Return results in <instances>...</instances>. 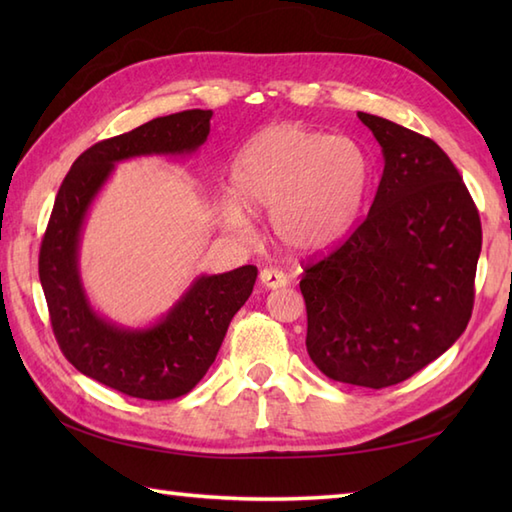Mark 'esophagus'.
Wrapping results in <instances>:
<instances>
[{
	"label": "esophagus",
	"instance_id": "34e87169",
	"mask_svg": "<svg viewBox=\"0 0 512 512\" xmlns=\"http://www.w3.org/2000/svg\"><path fill=\"white\" fill-rule=\"evenodd\" d=\"M259 284L268 290H277V288H286L290 284V279L286 273H281L277 268H264L259 273Z\"/></svg>",
	"mask_w": 512,
	"mask_h": 512
}]
</instances>
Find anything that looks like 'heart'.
Instances as JSON below:
<instances>
[{
    "instance_id": "obj_1",
    "label": "heart",
    "mask_w": 512,
    "mask_h": 512,
    "mask_svg": "<svg viewBox=\"0 0 512 512\" xmlns=\"http://www.w3.org/2000/svg\"><path fill=\"white\" fill-rule=\"evenodd\" d=\"M369 182L372 158L356 138L268 125L235 154L220 220L231 233L248 235L250 215L268 213L270 233L288 253H325L352 233Z\"/></svg>"
}]
</instances>
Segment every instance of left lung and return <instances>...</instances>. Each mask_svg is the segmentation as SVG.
<instances>
[{
    "mask_svg": "<svg viewBox=\"0 0 512 512\" xmlns=\"http://www.w3.org/2000/svg\"><path fill=\"white\" fill-rule=\"evenodd\" d=\"M385 169L363 224L306 266V347L339 383H402L460 339L471 319L482 224L449 156L411 129L358 112Z\"/></svg>",
    "mask_w": 512,
    "mask_h": 512,
    "instance_id": "obj_1",
    "label": "left lung"
}]
</instances>
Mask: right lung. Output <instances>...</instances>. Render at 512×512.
Listing matches in <instances>:
<instances>
[{"mask_svg":"<svg viewBox=\"0 0 512 512\" xmlns=\"http://www.w3.org/2000/svg\"><path fill=\"white\" fill-rule=\"evenodd\" d=\"M211 116V110H189L154 118L83 151L61 184L41 242L39 279L61 352L81 374L132 398L171 400L200 383L228 323L253 292L257 268L198 275L160 319L129 328L94 310L85 292L79 266L83 226L118 162L198 154L209 138Z\"/></svg>","mask_w":512,"mask_h":512,"instance_id":"1","label":"right lung"}]
</instances>
